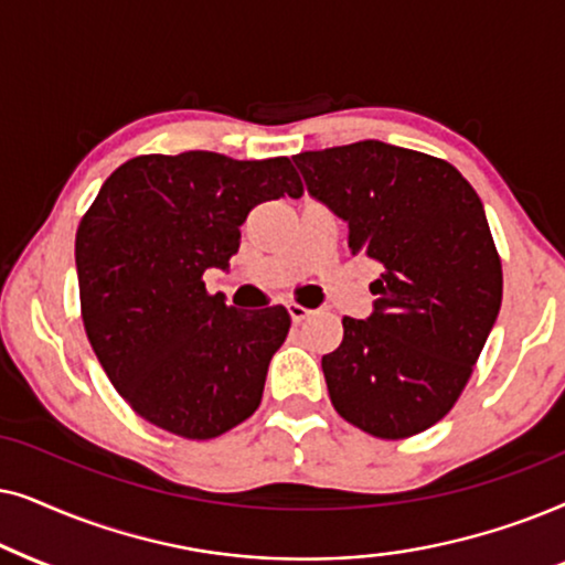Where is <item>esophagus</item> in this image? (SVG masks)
Instances as JSON below:
<instances>
[{"mask_svg":"<svg viewBox=\"0 0 565 565\" xmlns=\"http://www.w3.org/2000/svg\"><path fill=\"white\" fill-rule=\"evenodd\" d=\"M287 310H289L291 320H295V322H302V320L310 318V310H307V307H302V305H297V302H289Z\"/></svg>","mask_w":565,"mask_h":565,"instance_id":"1","label":"esophagus"}]
</instances>
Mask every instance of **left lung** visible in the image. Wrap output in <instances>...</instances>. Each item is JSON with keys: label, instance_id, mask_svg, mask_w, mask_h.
I'll return each instance as SVG.
<instances>
[{"label": "left lung", "instance_id": "left-lung-1", "mask_svg": "<svg viewBox=\"0 0 565 565\" xmlns=\"http://www.w3.org/2000/svg\"><path fill=\"white\" fill-rule=\"evenodd\" d=\"M307 191L377 260L374 312L322 356L333 408L380 439L452 411L501 310V258L478 193L439 157L366 139L291 157Z\"/></svg>", "mask_w": 565, "mask_h": 565}]
</instances>
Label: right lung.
Instances as JSON below:
<instances>
[{"label":"right lung","instance_id":"1","mask_svg":"<svg viewBox=\"0 0 565 565\" xmlns=\"http://www.w3.org/2000/svg\"><path fill=\"white\" fill-rule=\"evenodd\" d=\"M302 191L289 157L216 152L141 154L103 183L74 243L82 322L113 387L149 424L214 439L260 405L289 312L227 307L204 270L230 266L253 206Z\"/></svg>","mask_w":565,"mask_h":565}]
</instances>
